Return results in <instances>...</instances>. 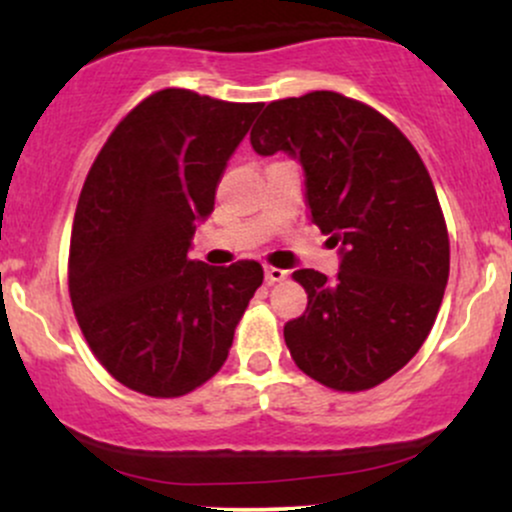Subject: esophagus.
Wrapping results in <instances>:
<instances>
[{
    "label": "esophagus",
    "mask_w": 512,
    "mask_h": 512,
    "mask_svg": "<svg viewBox=\"0 0 512 512\" xmlns=\"http://www.w3.org/2000/svg\"><path fill=\"white\" fill-rule=\"evenodd\" d=\"M289 272L286 269H279V267H264V281L267 284H279V281H284Z\"/></svg>",
    "instance_id": "1"
}]
</instances>
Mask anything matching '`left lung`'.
Returning a JSON list of instances; mask_svg holds the SVG:
<instances>
[{"mask_svg":"<svg viewBox=\"0 0 512 512\" xmlns=\"http://www.w3.org/2000/svg\"><path fill=\"white\" fill-rule=\"evenodd\" d=\"M260 156L298 158L305 207L342 267L293 279L308 308L284 339L305 375L339 392L385 383L426 342L450 274V240L436 187L399 129L334 91L284 98L250 132Z\"/></svg>","mask_w":512,"mask_h":512,"instance_id":"left-lung-1","label":"left lung"}]
</instances>
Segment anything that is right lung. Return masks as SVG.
Instances as JSON below:
<instances>
[{
    "label": "right lung",
    "mask_w": 512,
    "mask_h": 512,
    "mask_svg": "<svg viewBox=\"0 0 512 512\" xmlns=\"http://www.w3.org/2000/svg\"><path fill=\"white\" fill-rule=\"evenodd\" d=\"M262 103L151 93L88 170L69 245V296L93 356L129 390L180 397L219 373L260 289V262L187 257L228 158Z\"/></svg>",
    "instance_id": "right-lung-1"
}]
</instances>
